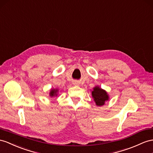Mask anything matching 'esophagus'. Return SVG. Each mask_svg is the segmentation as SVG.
<instances>
[{
    "mask_svg": "<svg viewBox=\"0 0 153 153\" xmlns=\"http://www.w3.org/2000/svg\"><path fill=\"white\" fill-rule=\"evenodd\" d=\"M75 84H76V83H75Z\"/></svg>",
    "mask_w": 153,
    "mask_h": 153,
    "instance_id": "1",
    "label": "esophagus"
}]
</instances>
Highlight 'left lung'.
Listing matches in <instances>:
<instances>
[{
  "label": "left lung",
  "instance_id": "1",
  "mask_svg": "<svg viewBox=\"0 0 153 153\" xmlns=\"http://www.w3.org/2000/svg\"><path fill=\"white\" fill-rule=\"evenodd\" d=\"M92 96L96 105L98 106H101V105H104L105 101L108 100L107 93L104 90L97 87H96L94 88V91L92 92Z\"/></svg>",
  "mask_w": 153,
  "mask_h": 153
}]
</instances>
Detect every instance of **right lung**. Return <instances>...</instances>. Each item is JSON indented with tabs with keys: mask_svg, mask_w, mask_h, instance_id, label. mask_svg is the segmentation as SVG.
Returning a JSON list of instances; mask_svg holds the SVG:
<instances>
[{
	"mask_svg": "<svg viewBox=\"0 0 153 153\" xmlns=\"http://www.w3.org/2000/svg\"><path fill=\"white\" fill-rule=\"evenodd\" d=\"M57 90L56 89V90H53V89H52V91H51V92H50V96H56L57 95Z\"/></svg>",
	"mask_w": 153,
	"mask_h": 153,
	"instance_id": "add662e5",
	"label": "right lung"
}]
</instances>
